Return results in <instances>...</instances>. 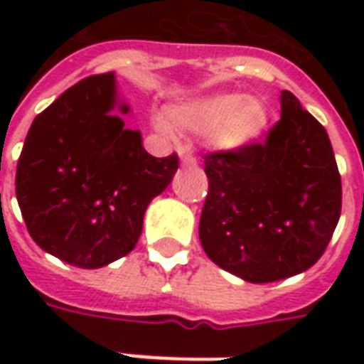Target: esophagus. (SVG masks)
Listing matches in <instances>:
<instances>
[{"label": "esophagus", "mask_w": 364, "mask_h": 364, "mask_svg": "<svg viewBox=\"0 0 364 364\" xmlns=\"http://www.w3.org/2000/svg\"><path fill=\"white\" fill-rule=\"evenodd\" d=\"M179 158H181L183 166H191V167H193V166H197V164H198V159L195 158V156H193V151H191V150H183Z\"/></svg>", "instance_id": "1"}]
</instances>
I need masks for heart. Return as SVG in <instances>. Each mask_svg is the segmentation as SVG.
Masks as SVG:
<instances>
[{"label":"heart","instance_id":"b5f03b06","mask_svg":"<svg viewBox=\"0 0 364 364\" xmlns=\"http://www.w3.org/2000/svg\"><path fill=\"white\" fill-rule=\"evenodd\" d=\"M271 111L257 97L224 91L183 101L169 109V117L159 112L154 127L173 138L175 127L185 132L206 136L208 146L222 154H240L252 148L267 132Z\"/></svg>","mask_w":364,"mask_h":364}]
</instances>
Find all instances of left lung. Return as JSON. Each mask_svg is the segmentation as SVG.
Returning a JSON list of instances; mask_svg holds the SVG:
<instances>
[{
  "label": "left lung",
  "mask_w": 364,
  "mask_h": 364,
  "mask_svg": "<svg viewBox=\"0 0 364 364\" xmlns=\"http://www.w3.org/2000/svg\"><path fill=\"white\" fill-rule=\"evenodd\" d=\"M198 237L208 259L247 282L304 273L341 214V177L326 128L290 91L265 144L210 154Z\"/></svg>",
  "instance_id": "1"
}]
</instances>
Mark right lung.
Returning <instances> with one entry per match:
<instances>
[{
	"label": "right lung",
	"instance_id": "obj_1",
	"mask_svg": "<svg viewBox=\"0 0 364 364\" xmlns=\"http://www.w3.org/2000/svg\"><path fill=\"white\" fill-rule=\"evenodd\" d=\"M114 72L85 77L31 124L15 193L36 245L74 267L99 269L134 250L146 208L167 189L177 156L154 158Z\"/></svg>",
	"mask_w": 364,
	"mask_h": 364
}]
</instances>
